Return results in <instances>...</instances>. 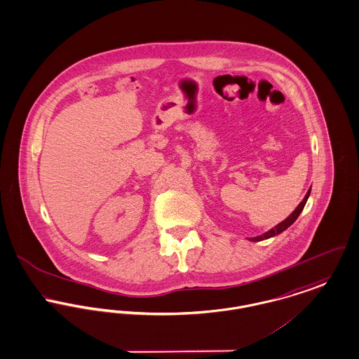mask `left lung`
Returning <instances> with one entry per match:
<instances>
[{"label": "left lung", "mask_w": 359, "mask_h": 359, "mask_svg": "<svg viewBox=\"0 0 359 359\" xmlns=\"http://www.w3.org/2000/svg\"><path fill=\"white\" fill-rule=\"evenodd\" d=\"M309 195H311V190L306 192V195H305V198L302 199V202L297 206V209H295L285 221H282L280 224H278L275 228L273 229H270L269 232L264 233V234H262V236H257V237H252V238H250L251 241H262V240H266V238H270V237H274L276 234H279V233L283 232V231H286L293 222H294L295 219L298 218V215L301 214V211L304 210V208H305V203H306V201H308V198H309Z\"/></svg>", "instance_id": "obj_1"}]
</instances>
